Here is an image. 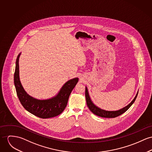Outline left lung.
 I'll return each instance as SVG.
<instances>
[{"mask_svg":"<svg viewBox=\"0 0 152 152\" xmlns=\"http://www.w3.org/2000/svg\"><path fill=\"white\" fill-rule=\"evenodd\" d=\"M137 95H138V93L137 94L134 99L131 101V102L130 104H129L127 106H126V107H123V109H120L118 110H116V111H107V110H105L99 108L98 107H97L96 106H95L94 104L90 99L87 88L86 87V91H85V96H86V98L87 105L89 109L93 113L94 115H95L98 116H99V117H105V118H115V117H117V116L122 115L123 113H124L125 112H126L129 109V108L130 107V106L132 105L133 103L135 102V101L137 97Z\"/></svg>","mask_w":152,"mask_h":152,"instance_id":"8db88e82","label":"left lung"}]
</instances>
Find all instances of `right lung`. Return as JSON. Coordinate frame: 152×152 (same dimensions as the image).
Returning <instances> with one entry per match:
<instances>
[{
    "label": "right lung",
    "mask_w": 152,
    "mask_h": 152,
    "mask_svg": "<svg viewBox=\"0 0 152 152\" xmlns=\"http://www.w3.org/2000/svg\"><path fill=\"white\" fill-rule=\"evenodd\" d=\"M20 55L21 53L18 54L16 60L14 82L21 104L27 111L37 117L47 118L58 116L65 109L70 93L79 81V79L74 78L65 83L58 94L52 98L45 100L34 98L26 93L20 80L19 58Z\"/></svg>",
    "instance_id": "1"
}]
</instances>
